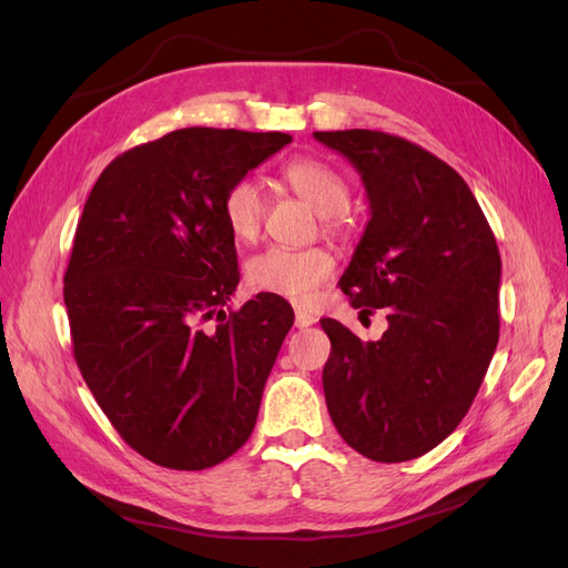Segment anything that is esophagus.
Listing matches in <instances>:
<instances>
[{"label": "esophagus", "mask_w": 568, "mask_h": 568, "mask_svg": "<svg viewBox=\"0 0 568 568\" xmlns=\"http://www.w3.org/2000/svg\"><path fill=\"white\" fill-rule=\"evenodd\" d=\"M317 322L315 315L311 313H303V311H296V326L298 329H307V326H313Z\"/></svg>", "instance_id": "obj_1"}]
</instances>
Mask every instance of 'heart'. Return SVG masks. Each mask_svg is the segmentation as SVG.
Segmentation results:
<instances>
[{
	"instance_id": "b5f03b06",
	"label": "heart",
	"mask_w": 568,
	"mask_h": 568,
	"mask_svg": "<svg viewBox=\"0 0 568 568\" xmlns=\"http://www.w3.org/2000/svg\"><path fill=\"white\" fill-rule=\"evenodd\" d=\"M284 182L320 217L346 211L351 189L334 168L320 161H296L284 168ZM222 220L236 242H251L261 230L263 192L255 178L234 180L222 196ZM332 222V220H329ZM336 261L324 248H265L246 263L251 288L274 294L294 305H311L317 291L334 277Z\"/></svg>"
}]
</instances>
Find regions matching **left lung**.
Segmentation results:
<instances>
[{"mask_svg": "<svg viewBox=\"0 0 568 568\" xmlns=\"http://www.w3.org/2000/svg\"><path fill=\"white\" fill-rule=\"evenodd\" d=\"M365 186L369 220L341 277L353 307H388L379 341L322 320V372L341 438L374 462L434 450L467 415L500 336L503 263L488 220L455 170L400 136L315 132Z\"/></svg>", "mask_w": 568, "mask_h": 568, "instance_id": "1", "label": "left lung"}]
</instances>
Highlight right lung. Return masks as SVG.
Here are the masks:
<instances>
[{
	"label": "right lung",
	"mask_w": 568,
	"mask_h": 568,
	"mask_svg": "<svg viewBox=\"0 0 568 568\" xmlns=\"http://www.w3.org/2000/svg\"><path fill=\"white\" fill-rule=\"evenodd\" d=\"M288 142L175 130L118 156L82 209L63 280L78 367L115 432L161 467H215L253 434L294 311L274 294L222 311L239 284L222 196Z\"/></svg>",
	"instance_id": "1"
}]
</instances>
